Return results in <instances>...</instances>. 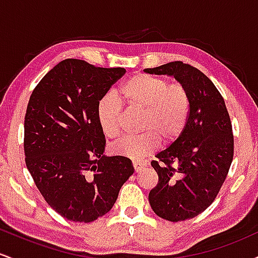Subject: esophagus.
Masks as SVG:
<instances>
[{
  "label": "esophagus",
  "mask_w": 258,
  "mask_h": 258,
  "mask_svg": "<svg viewBox=\"0 0 258 258\" xmlns=\"http://www.w3.org/2000/svg\"><path fill=\"white\" fill-rule=\"evenodd\" d=\"M132 165H133V167H135L136 172H139V171H141L142 168L146 166V162H144V161H139V160H133Z\"/></svg>",
  "instance_id": "34e87169"
}]
</instances>
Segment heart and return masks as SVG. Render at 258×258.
<instances>
[{
    "instance_id": "obj_1",
    "label": "heart",
    "mask_w": 258,
    "mask_h": 258,
    "mask_svg": "<svg viewBox=\"0 0 258 258\" xmlns=\"http://www.w3.org/2000/svg\"><path fill=\"white\" fill-rule=\"evenodd\" d=\"M120 97L131 109L142 110L139 128L143 133L127 136L112 146L114 153L131 159H142L159 144L178 138L188 121L190 98L186 87L180 82H170L164 78L137 74L121 86ZM122 108L116 97L106 94L97 108L99 125L108 137L120 133Z\"/></svg>"
}]
</instances>
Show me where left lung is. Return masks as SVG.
Segmentation results:
<instances>
[{
  "mask_svg": "<svg viewBox=\"0 0 258 258\" xmlns=\"http://www.w3.org/2000/svg\"><path fill=\"white\" fill-rule=\"evenodd\" d=\"M144 72L174 76L188 90L190 109L184 130L152 161L159 182L150 190L149 204L164 220H190L214 203L232 165L229 114L214 82L191 65L177 60Z\"/></svg>",
  "mask_w": 258,
  "mask_h": 258,
  "instance_id": "obj_1",
  "label": "left lung"
}]
</instances>
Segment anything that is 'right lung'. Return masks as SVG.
<instances>
[{
  "label": "right lung",
  "instance_id": "obj_1",
  "mask_svg": "<svg viewBox=\"0 0 258 258\" xmlns=\"http://www.w3.org/2000/svg\"><path fill=\"white\" fill-rule=\"evenodd\" d=\"M126 70L65 59L32 91L24 121L25 164L61 217L92 222L111 210L133 173L131 160L103 155L99 100Z\"/></svg>",
  "mask_w": 258,
  "mask_h": 258
}]
</instances>
